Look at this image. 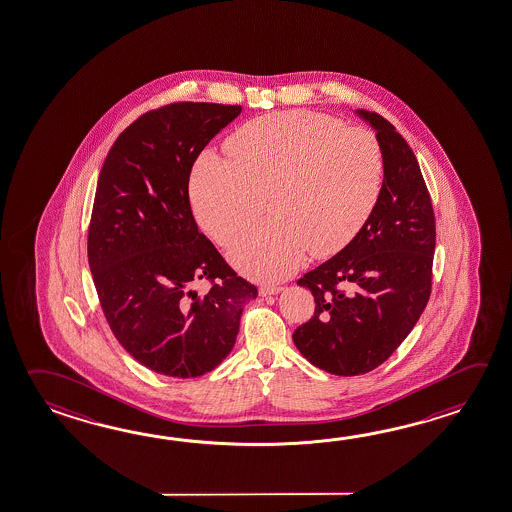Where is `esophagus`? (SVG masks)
<instances>
[{
	"instance_id": "1",
	"label": "esophagus",
	"mask_w": 512,
	"mask_h": 512,
	"mask_svg": "<svg viewBox=\"0 0 512 512\" xmlns=\"http://www.w3.org/2000/svg\"><path fill=\"white\" fill-rule=\"evenodd\" d=\"M282 290L280 286H273V284H264L259 288V293H261L262 297H266V295H275V293H279Z\"/></svg>"
}]
</instances>
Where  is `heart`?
Wrapping results in <instances>:
<instances>
[{
    "instance_id": "1",
    "label": "heart",
    "mask_w": 512,
    "mask_h": 512,
    "mask_svg": "<svg viewBox=\"0 0 512 512\" xmlns=\"http://www.w3.org/2000/svg\"><path fill=\"white\" fill-rule=\"evenodd\" d=\"M226 146L232 161L206 152L193 166V213L213 241L230 246L268 197L273 219L230 251L233 264L257 279L288 275L308 250L317 259L344 250L382 195L386 161L377 135L335 117L302 110L257 117Z\"/></svg>"
}]
</instances>
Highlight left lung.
<instances>
[{"mask_svg":"<svg viewBox=\"0 0 512 512\" xmlns=\"http://www.w3.org/2000/svg\"><path fill=\"white\" fill-rule=\"evenodd\" d=\"M377 130L386 175L366 226L299 286L315 299L293 342L313 366L338 377L373 371L395 353L427 306L436 244L433 204L411 146L377 112L357 110Z\"/></svg>","mask_w":512,"mask_h":512,"instance_id":"1","label":"left lung"}]
</instances>
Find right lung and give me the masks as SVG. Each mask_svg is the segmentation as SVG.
Wrapping results in <instances>:
<instances>
[{
    "label": "right lung",
    "instance_id": "add662e5",
    "mask_svg": "<svg viewBox=\"0 0 512 512\" xmlns=\"http://www.w3.org/2000/svg\"><path fill=\"white\" fill-rule=\"evenodd\" d=\"M241 105L172 103L121 132L97 179L88 264L108 326L159 375L201 377L230 355L257 288L199 232L188 183L195 159ZM208 279L211 290L192 288Z\"/></svg>",
    "mask_w": 512,
    "mask_h": 512
}]
</instances>
